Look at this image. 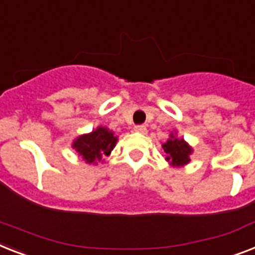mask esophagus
I'll return each instance as SVG.
<instances>
[{
    "instance_id": "esophagus-1",
    "label": "esophagus",
    "mask_w": 255,
    "mask_h": 255,
    "mask_svg": "<svg viewBox=\"0 0 255 255\" xmlns=\"http://www.w3.org/2000/svg\"><path fill=\"white\" fill-rule=\"evenodd\" d=\"M133 129L136 132H138V133H146V127L145 126H141V124L140 126H134Z\"/></svg>"
}]
</instances>
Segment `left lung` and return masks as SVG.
<instances>
[{"label":"left lung","instance_id":"8db88e82","mask_svg":"<svg viewBox=\"0 0 255 255\" xmlns=\"http://www.w3.org/2000/svg\"><path fill=\"white\" fill-rule=\"evenodd\" d=\"M162 148L163 152L166 153V161H169L173 166H183L190 162L192 148L183 138L175 137L173 132L170 133V138L162 144Z\"/></svg>","mask_w":255,"mask_h":255}]
</instances>
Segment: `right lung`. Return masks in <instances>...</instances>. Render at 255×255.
Returning <instances> with one entry per match:
<instances>
[{
    "mask_svg": "<svg viewBox=\"0 0 255 255\" xmlns=\"http://www.w3.org/2000/svg\"><path fill=\"white\" fill-rule=\"evenodd\" d=\"M118 137L106 127H98L90 133L81 134L72 144L80 156L88 163L97 165V161L102 160L103 156H109L115 148Z\"/></svg>",
    "mask_w": 255,
    "mask_h": 255,
    "instance_id": "right-lung-1",
    "label": "right lung"
}]
</instances>
